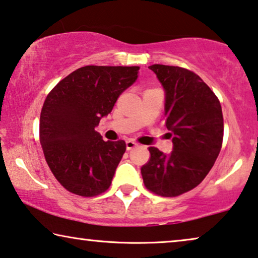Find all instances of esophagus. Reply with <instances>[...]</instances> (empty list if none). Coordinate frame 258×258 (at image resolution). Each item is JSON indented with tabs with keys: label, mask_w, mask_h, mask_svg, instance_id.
Masks as SVG:
<instances>
[{
	"label": "esophagus",
	"mask_w": 258,
	"mask_h": 258,
	"mask_svg": "<svg viewBox=\"0 0 258 258\" xmlns=\"http://www.w3.org/2000/svg\"><path fill=\"white\" fill-rule=\"evenodd\" d=\"M125 144H126V149H128V150H132L135 147H137V143L135 142V141H133V140H128L125 142Z\"/></svg>",
	"instance_id": "obj_1"
}]
</instances>
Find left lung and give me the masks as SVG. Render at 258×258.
Returning <instances> with one entry per match:
<instances>
[{
  "mask_svg": "<svg viewBox=\"0 0 258 258\" xmlns=\"http://www.w3.org/2000/svg\"><path fill=\"white\" fill-rule=\"evenodd\" d=\"M149 69L164 88L165 126L174 149L164 155L150 147L141 174L149 191L176 197L196 188L213 168L223 142V114L214 91L191 70L164 64Z\"/></svg>",
  "mask_w": 258,
  "mask_h": 258,
  "instance_id": "8db88e82",
  "label": "left lung"
}]
</instances>
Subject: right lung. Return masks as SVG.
I'll list each match as a JSON object with an SVG mask.
<instances>
[{"instance_id": "1", "label": "right lung", "mask_w": 258, "mask_h": 258, "mask_svg": "<svg viewBox=\"0 0 258 258\" xmlns=\"http://www.w3.org/2000/svg\"><path fill=\"white\" fill-rule=\"evenodd\" d=\"M140 67L86 66L59 81L45 98L40 142L52 175L75 195L94 197L109 189L123 154V140L103 141L95 130Z\"/></svg>"}]
</instances>
